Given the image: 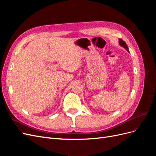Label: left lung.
<instances>
[{"label": "left lung", "instance_id": "left-lung-1", "mask_svg": "<svg viewBox=\"0 0 156 156\" xmlns=\"http://www.w3.org/2000/svg\"><path fill=\"white\" fill-rule=\"evenodd\" d=\"M119 44H120L121 46L123 47V48H125L127 51L129 52L128 48H127V45H126V42H125L124 41H123V40H122V39H119Z\"/></svg>", "mask_w": 156, "mask_h": 156}]
</instances>
